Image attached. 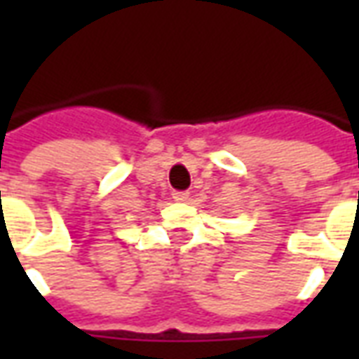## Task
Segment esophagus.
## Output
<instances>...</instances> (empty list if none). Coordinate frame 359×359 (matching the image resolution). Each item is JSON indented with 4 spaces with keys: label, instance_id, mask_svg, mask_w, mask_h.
<instances>
[{
    "label": "esophagus",
    "instance_id": "1",
    "mask_svg": "<svg viewBox=\"0 0 359 359\" xmlns=\"http://www.w3.org/2000/svg\"><path fill=\"white\" fill-rule=\"evenodd\" d=\"M172 198H175V202H188L190 194L188 192H172Z\"/></svg>",
    "mask_w": 359,
    "mask_h": 359
}]
</instances>
